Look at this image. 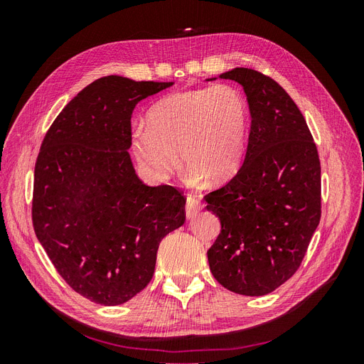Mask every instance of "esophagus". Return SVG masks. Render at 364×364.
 <instances>
[{"label": "esophagus", "instance_id": "34e87169", "mask_svg": "<svg viewBox=\"0 0 364 364\" xmlns=\"http://www.w3.org/2000/svg\"><path fill=\"white\" fill-rule=\"evenodd\" d=\"M203 208V205L200 203L199 199H196L194 196H188V199H186V205H185V214L186 218H194L199 214L200 209Z\"/></svg>", "mask_w": 364, "mask_h": 364}]
</instances>
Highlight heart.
Instances as JSON below:
<instances>
[{"label":"heart","instance_id":"b5f03b06","mask_svg":"<svg viewBox=\"0 0 364 364\" xmlns=\"http://www.w3.org/2000/svg\"><path fill=\"white\" fill-rule=\"evenodd\" d=\"M246 97L232 85L174 92L150 107L147 124L132 130V151L153 181L182 165L209 185L229 181L240 168L249 129Z\"/></svg>","mask_w":364,"mask_h":364}]
</instances>
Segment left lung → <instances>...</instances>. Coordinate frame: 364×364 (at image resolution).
<instances>
[{
    "mask_svg": "<svg viewBox=\"0 0 364 364\" xmlns=\"http://www.w3.org/2000/svg\"><path fill=\"white\" fill-rule=\"evenodd\" d=\"M220 79L243 86L252 123L240 170L205 196L222 223L208 262L225 289L262 296L299 269L321 222V161L302 112L279 83L250 68Z\"/></svg>",
    "mask_w": 364,
    "mask_h": 364,
    "instance_id": "1",
    "label": "left lung"
}]
</instances>
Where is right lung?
Returning a JSON list of instances; mask_svg holds the SVG:
<instances>
[{"label": "right lung", "mask_w": 364, "mask_h": 364, "mask_svg": "<svg viewBox=\"0 0 364 364\" xmlns=\"http://www.w3.org/2000/svg\"><path fill=\"white\" fill-rule=\"evenodd\" d=\"M171 85L102 77L42 141L33 228L65 282L95 304L119 305L144 290L161 240L185 222L183 193L142 183L127 151L135 106Z\"/></svg>", "instance_id": "add662e5"}]
</instances>
